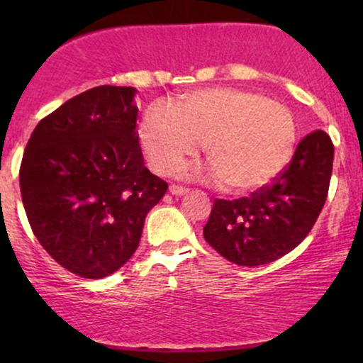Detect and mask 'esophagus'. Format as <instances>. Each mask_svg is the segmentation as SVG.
<instances>
[{
  "label": "esophagus",
  "mask_w": 363,
  "mask_h": 363,
  "mask_svg": "<svg viewBox=\"0 0 363 363\" xmlns=\"http://www.w3.org/2000/svg\"><path fill=\"white\" fill-rule=\"evenodd\" d=\"M170 193L175 196H183L188 193V188L180 186V185H170Z\"/></svg>",
  "instance_id": "esophagus-1"
}]
</instances>
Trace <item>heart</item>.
<instances>
[{"label": "heart", "instance_id": "1", "mask_svg": "<svg viewBox=\"0 0 363 363\" xmlns=\"http://www.w3.org/2000/svg\"><path fill=\"white\" fill-rule=\"evenodd\" d=\"M140 140L153 170L170 175L205 142L211 175L228 190L246 193L266 186L294 150L296 123L289 108L257 92L210 87L168 106H152Z\"/></svg>", "mask_w": 363, "mask_h": 363}]
</instances>
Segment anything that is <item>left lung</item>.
Returning a JSON list of instances; mask_svg holds the SVG:
<instances>
[{"label":"left lung","instance_id":"left-lung-1","mask_svg":"<svg viewBox=\"0 0 363 363\" xmlns=\"http://www.w3.org/2000/svg\"><path fill=\"white\" fill-rule=\"evenodd\" d=\"M334 143L324 130L306 135L269 185L238 200H215L203 228L208 245L238 266H262L309 235L327 200Z\"/></svg>","mask_w":363,"mask_h":363}]
</instances>
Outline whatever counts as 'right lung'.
<instances>
[{
    "mask_svg": "<svg viewBox=\"0 0 363 363\" xmlns=\"http://www.w3.org/2000/svg\"><path fill=\"white\" fill-rule=\"evenodd\" d=\"M133 87L99 86L38 123L19 186L34 236L57 264L101 279L130 259L167 182L138 145Z\"/></svg>",
    "mask_w": 363,
    "mask_h": 363,
    "instance_id": "right-lung-1",
    "label": "right lung"
}]
</instances>
